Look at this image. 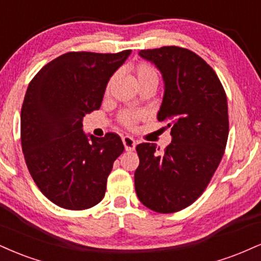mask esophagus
Listing matches in <instances>:
<instances>
[{"mask_svg":"<svg viewBox=\"0 0 261 261\" xmlns=\"http://www.w3.org/2000/svg\"><path fill=\"white\" fill-rule=\"evenodd\" d=\"M122 143H124V147L126 150H134L135 146H136V142L131 136H124L122 137Z\"/></svg>","mask_w":261,"mask_h":261,"instance_id":"obj_1","label":"esophagus"}]
</instances>
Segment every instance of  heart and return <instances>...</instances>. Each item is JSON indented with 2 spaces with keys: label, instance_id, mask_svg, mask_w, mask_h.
Wrapping results in <instances>:
<instances>
[{
  "label": "heart",
  "instance_id": "obj_1",
  "mask_svg": "<svg viewBox=\"0 0 261 261\" xmlns=\"http://www.w3.org/2000/svg\"><path fill=\"white\" fill-rule=\"evenodd\" d=\"M134 74L136 77L137 85H142L146 83H158V74L153 65L148 64L146 62H141L139 64H136L134 67ZM111 83L108 84V90L111 87ZM144 118V113L142 112H136V111H125L122 112L119 117V120L122 125H125L126 127H134L136 125L137 121L142 120Z\"/></svg>",
  "mask_w": 261,
  "mask_h": 261
}]
</instances>
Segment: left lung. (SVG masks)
Masks as SVG:
<instances>
[{
    "mask_svg": "<svg viewBox=\"0 0 261 261\" xmlns=\"http://www.w3.org/2000/svg\"><path fill=\"white\" fill-rule=\"evenodd\" d=\"M164 81L159 121L171 128V143L158 153L155 143L136 147L140 165L135 190L143 205L175 213L191 205L220 164L228 136L227 98L213 68L186 48L142 49Z\"/></svg>",
    "mask_w": 261,
    "mask_h": 261,
    "instance_id": "obj_1",
    "label": "left lung"
}]
</instances>
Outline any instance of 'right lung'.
<instances>
[{"instance_id":"add662e5","label":"right lung","mask_w":261,"mask_h":261,"mask_svg":"<svg viewBox=\"0 0 261 261\" xmlns=\"http://www.w3.org/2000/svg\"><path fill=\"white\" fill-rule=\"evenodd\" d=\"M130 55L65 53L28 86L20 114L24 158L41 192L61 208L89 209L105 197L124 144L117 134H85L83 120L99 108L109 79Z\"/></svg>"}]
</instances>
